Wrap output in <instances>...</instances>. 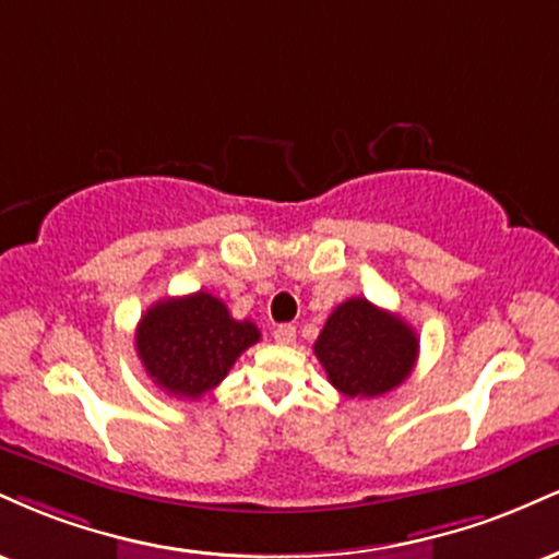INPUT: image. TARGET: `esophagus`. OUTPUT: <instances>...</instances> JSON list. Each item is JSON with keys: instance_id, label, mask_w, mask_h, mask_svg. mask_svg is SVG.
Returning <instances> with one entry per match:
<instances>
[{"instance_id": "obj_1", "label": "esophagus", "mask_w": 559, "mask_h": 559, "mask_svg": "<svg viewBox=\"0 0 559 559\" xmlns=\"http://www.w3.org/2000/svg\"><path fill=\"white\" fill-rule=\"evenodd\" d=\"M273 338L278 344H284V346L294 344V342H297V329H294V325H278V329L273 331Z\"/></svg>"}]
</instances>
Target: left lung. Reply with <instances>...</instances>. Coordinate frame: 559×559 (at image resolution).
Masks as SVG:
<instances>
[{
  "instance_id": "left-lung-1",
  "label": "left lung",
  "mask_w": 559,
  "mask_h": 559,
  "mask_svg": "<svg viewBox=\"0 0 559 559\" xmlns=\"http://www.w3.org/2000/svg\"><path fill=\"white\" fill-rule=\"evenodd\" d=\"M418 349L413 325L365 297L342 301L316 342L329 381L352 400H373L407 381Z\"/></svg>"
}]
</instances>
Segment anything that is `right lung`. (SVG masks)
Segmentation results:
<instances>
[{
    "instance_id": "add662e5",
    "label": "right lung",
    "mask_w": 559,
    "mask_h": 559,
    "mask_svg": "<svg viewBox=\"0 0 559 559\" xmlns=\"http://www.w3.org/2000/svg\"><path fill=\"white\" fill-rule=\"evenodd\" d=\"M258 342V325L230 318L226 301L207 292L159 299L136 329V352L146 376L178 400H199L215 389Z\"/></svg>"
}]
</instances>
